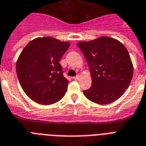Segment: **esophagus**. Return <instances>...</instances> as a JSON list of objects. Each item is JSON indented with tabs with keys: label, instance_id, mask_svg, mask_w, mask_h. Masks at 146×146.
I'll return each instance as SVG.
<instances>
[{
	"label": "esophagus",
	"instance_id": "esophagus-1",
	"mask_svg": "<svg viewBox=\"0 0 146 146\" xmlns=\"http://www.w3.org/2000/svg\"><path fill=\"white\" fill-rule=\"evenodd\" d=\"M73 79H74V80H79V75H76V76L73 77Z\"/></svg>",
	"mask_w": 146,
	"mask_h": 146
}]
</instances>
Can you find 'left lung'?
Instances as JSON below:
<instances>
[{
  "mask_svg": "<svg viewBox=\"0 0 146 146\" xmlns=\"http://www.w3.org/2000/svg\"><path fill=\"white\" fill-rule=\"evenodd\" d=\"M83 53L92 76V87L85 96L95 104L115 101L131 84L133 68L125 46L118 40L101 36L89 42L77 43Z\"/></svg>",
  "mask_w": 146,
  "mask_h": 146,
  "instance_id": "1",
  "label": "left lung"
}]
</instances>
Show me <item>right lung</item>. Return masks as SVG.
Here are the masks:
<instances>
[{
  "mask_svg": "<svg viewBox=\"0 0 146 146\" xmlns=\"http://www.w3.org/2000/svg\"><path fill=\"white\" fill-rule=\"evenodd\" d=\"M70 42L46 36L31 40L16 63V73L25 93L34 102L50 105L59 101L69 82L64 75L60 60Z\"/></svg>",
  "mask_w": 146,
  "mask_h": 146,
  "instance_id": "right-lung-1",
  "label": "right lung"
}]
</instances>
